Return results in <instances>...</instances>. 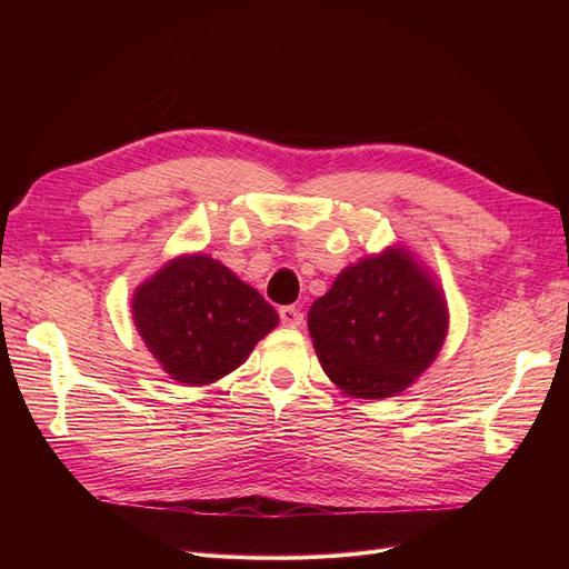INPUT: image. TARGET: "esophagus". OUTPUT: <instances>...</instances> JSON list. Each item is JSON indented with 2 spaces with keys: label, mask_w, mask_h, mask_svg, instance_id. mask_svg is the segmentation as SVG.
<instances>
[{
  "label": "esophagus",
  "mask_w": 569,
  "mask_h": 569,
  "mask_svg": "<svg viewBox=\"0 0 569 569\" xmlns=\"http://www.w3.org/2000/svg\"><path fill=\"white\" fill-rule=\"evenodd\" d=\"M280 320L284 327H299L303 322V313L297 306H282L280 308Z\"/></svg>",
  "instance_id": "34e87169"
}]
</instances>
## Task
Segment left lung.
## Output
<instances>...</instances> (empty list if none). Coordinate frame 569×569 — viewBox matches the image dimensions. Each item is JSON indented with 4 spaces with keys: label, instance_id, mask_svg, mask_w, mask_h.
<instances>
[{
    "label": "left lung",
    "instance_id": "obj_1",
    "mask_svg": "<svg viewBox=\"0 0 569 569\" xmlns=\"http://www.w3.org/2000/svg\"><path fill=\"white\" fill-rule=\"evenodd\" d=\"M325 375L356 399H387L416 382L449 332V306L406 251L360 258L308 311Z\"/></svg>",
    "mask_w": 569,
    "mask_h": 569
}]
</instances>
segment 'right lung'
<instances>
[{
	"mask_svg": "<svg viewBox=\"0 0 569 569\" xmlns=\"http://www.w3.org/2000/svg\"><path fill=\"white\" fill-rule=\"evenodd\" d=\"M132 320L161 368L189 387L242 366L280 322L253 287L206 253L178 256L137 287Z\"/></svg>",
	"mask_w": 569,
	"mask_h": 569,
	"instance_id": "1",
	"label": "right lung"
}]
</instances>
